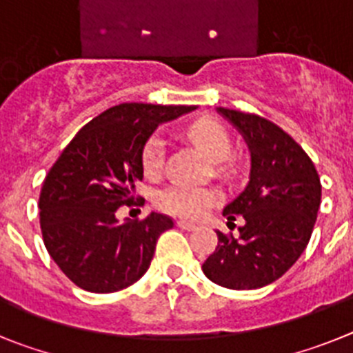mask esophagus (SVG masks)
Instances as JSON below:
<instances>
[{
  "label": "esophagus",
  "mask_w": 353,
  "mask_h": 353,
  "mask_svg": "<svg viewBox=\"0 0 353 353\" xmlns=\"http://www.w3.org/2000/svg\"><path fill=\"white\" fill-rule=\"evenodd\" d=\"M177 228L185 229V231H194V229H197V225H195L194 222H188V220H179V222H177Z\"/></svg>",
  "instance_id": "esophagus-1"
}]
</instances>
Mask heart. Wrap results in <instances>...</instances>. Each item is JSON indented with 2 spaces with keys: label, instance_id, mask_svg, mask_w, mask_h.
I'll return each mask as SVG.
<instances>
[{
  "label": "heart",
  "instance_id": "obj_1",
  "mask_svg": "<svg viewBox=\"0 0 353 353\" xmlns=\"http://www.w3.org/2000/svg\"><path fill=\"white\" fill-rule=\"evenodd\" d=\"M186 137L201 149L213 163H223L232 152V140L222 124L211 119H201L186 128ZM165 161V140L152 137L147 140L142 152V165L147 176H158ZM216 194L211 190L194 186H172L161 192L159 206L165 211L186 219H197L216 202Z\"/></svg>",
  "mask_w": 353,
  "mask_h": 353
}]
</instances>
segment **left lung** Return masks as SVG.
<instances>
[{
  "label": "left lung",
  "instance_id": "1",
  "mask_svg": "<svg viewBox=\"0 0 353 353\" xmlns=\"http://www.w3.org/2000/svg\"><path fill=\"white\" fill-rule=\"evenodd\" d=\"M250 152L249 183L223 208L228 223L243 216L240 234L216 231L219 245L202 272L229 290H257L283 277L307 247L321 202L320 176L304 149L274 122L216 108Z\"/></svg>",
  "mask_w": 353,
  "mask_h": 353
}]
</instances>
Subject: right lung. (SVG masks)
Instances as JSON below:
<instances>
[{"instance_id": "obj_1", "label": "right lung", "mask_w": 353, "mask_h": 353, "mask_svg": "<svg viewBox=\"0 0 353 353\" xmlns=\"http://www.w3.org/2000/svg\"><path fill=\"white\" fill-rule=\"evenodd\" d=\"M195 106L124 103L76 133L42 185L41 229L49 256L81 290L113 293L151 266L159 234L172 219L152 211L142 222H119L115 211L134 201L143 179L142 152L165 122Z\"/></svg>"}]
</instances>
